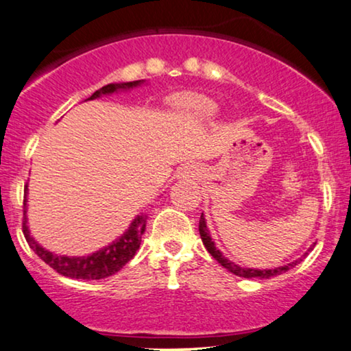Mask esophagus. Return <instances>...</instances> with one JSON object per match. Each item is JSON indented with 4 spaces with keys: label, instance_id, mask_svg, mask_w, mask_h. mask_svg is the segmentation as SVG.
Masks as SVG:
<instances>
[{
    "label": "esophagus",
    "instance_id": "1",
    "mask_svg": "<svg viewBox=\"0 0 351 351\" xmlns=\"http://www.w3.org/2000/svg\"><path fill=\"white\" fill-rule=\"evenodd\" d=\"M190 174H192V169H190L189 166H184V167H182V171L179 172L180 177H189Z\"/></svg>",
    "mask_w": 351,
    "mask_h": 351
}]
</instances>
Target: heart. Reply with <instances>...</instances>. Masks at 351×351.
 I'll list each match as a JSON object with an SVG mask.
<instances>
[{"instance_id": "b5f03b06", "label": "heart", "mask_w": 351, "mask_h": 351, "mask_svg": "<svg viewBox=\"0 0 351 351\" xmlns=\"http://www.w3.org/2000/svg\"><path fill=\"white\" fill-rule=\"evenodd\" d=\"M182 111L186 112L189 116L195 117V119H209L215 116L216 112V103L202 95H184L176 101Z\"/></svg>"}]
</instances>
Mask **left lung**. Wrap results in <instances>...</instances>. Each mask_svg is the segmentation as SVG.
Segmentation results:
<instances>
[{
    "label": "left lung",
    "instance_id": "left-lung-1",
    "mask_svg": "<svg viewBox=\"0 0 351 351\" xmlns=\"http://www.w3.org/2000/svg\"><path fill=\"white\" fill-rule=\"evenodd\" d=\"M198 229H199V235H202L203 245L206 247L209 254H211V256L215 258L221 266H224L227 271L234 272L235 276L245 277V279H252V277H259V279H269V277H272V276L282 274V272L289 271L290 267L297 266V263L302 261V258H300L298 261H293V263H290V265L282 266V267H276V269H245V267L237 266V265H234V263H230L229 259H226L224 256H222V253L219 252V250L215 247V242H213L211 237H209V234H208L206 221H204L203 215H202V217H199V227H198Z\"/></svg>",
    "mask_w": 351,
    "mask_h": 351
}]
</instances>
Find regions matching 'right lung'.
Listing matches in <instances>:
<instances>
[{"label": "right lung", "mask_w": 351, "mask_h": 351, "mask_svg": "<svg viewBox=\"0 0 351 351\" xmlns=\"http://www.w3.org/2000/svg\"><path fill=\"white\" fill-rule=\"evenodd\" d=\"M143 80L127 82V84H109L104 85L95 92L90 99L98 98L99 95L112 93L116 90H127L132 86H136L142 84ZM24 219H22V232H24L27 243L34 252L38 254L40 259H43L49 267L59 272L61 276L71 277V279H84V280H97L104 279L116 274L121 267H124L132 258L135 256L136 250L140 248V242H142V234L145 232V224H147V216H138L132 222L129 230L121 237L119 240L112 242L109 247L99 250V252L90 254V256L82 258H69V256H58L47 252V250L40 247L38 243L32 239L29 234V229L25 226V204H27V186L24 190Z\"/></svg>", "instance_id": "add662e5"}]
</instances>
